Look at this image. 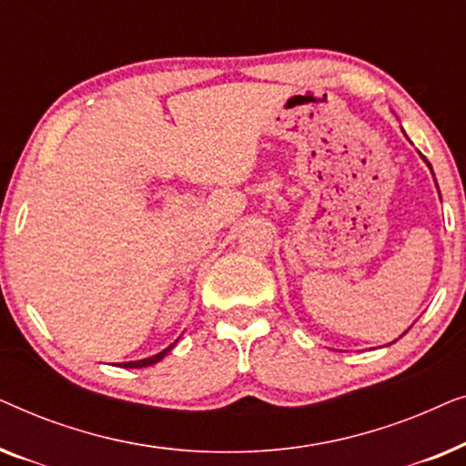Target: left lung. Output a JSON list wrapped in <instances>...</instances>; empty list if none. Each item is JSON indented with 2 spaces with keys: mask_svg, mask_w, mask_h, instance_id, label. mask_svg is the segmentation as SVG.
Segmentation results:
<instances>
[{
  "mask_svg": "<svg viewBox=\"0 0 466 466\" xmlns=\"http://www.w3.org/2000/svg\"><path fill=\"white\" fill-rule=\"evenodd\" d=\"M429 167H431V165H429Z\"/></svg>",
  "mask_w": 466,
  "mask_h": 466,
  "instance_id": "1",
  "label": "left lung"
}]
</instances>
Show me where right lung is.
Wrapping results in <instances>:
<instances>
[{
    "label": "right lung",
    "instance_id": "1",
    "mask_svg": "<svg viewBox=\"0 0 466 466\" xmlns=\"http://www.w3.org/2000/svg\"><path fill=\"white\" fill-rule=\"evenodd\" d=\"M176 346V343H171V346L169 348H165L163 350V352H158V354H155V356H150V359H142V360H131V362H125V369H142V367H150V365H155V362H158V360H161L163 359V356L165 354H167L169 352V350L171 348H174Z\"/></svg>",
    "mask_w": 466,
    "mask_h": 466
}]
</instances>
